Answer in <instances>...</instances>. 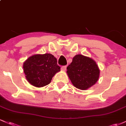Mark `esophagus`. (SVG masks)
I'll list each match as a JSON object with an SVG mask.
<instances>
[{"label":"esophagus","mask_w":126,"mask_h":126,"mask_svg":"<svg viewBox=\"0 0 126 126\" xmlns=\"http://www.w3.org/2000/svg\"><path fill=\"white\" fill-rule=\"evenodd\" d=\"M66 68H67V66H62V68H61V69H62V71H66Z\"/></svg>","instance_id":"esophagus-1"}]
</instances>
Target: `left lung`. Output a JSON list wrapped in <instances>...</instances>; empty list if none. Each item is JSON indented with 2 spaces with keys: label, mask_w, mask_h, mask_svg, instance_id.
<instances>
[{
  "label": "left lung",
  "mask_w": 126,
  "mask_h": 126,
  "mask_svg": "<svg viewBox=\"0 0 126 126\" xmlns=\"http://www.w3.org/2000/svg\"><path fill=\"white\" fill-rule=\"evenodd\" d=\"M67 70L66 73L72 84L81 90H86L95 85L100 73L95 60L82 54L74 56Z\"/></svg>",
  "instance_id": "8db88e82"
}]
</instances>
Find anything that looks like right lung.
<instances>
[{
  "label": "right lung",
  "instance_id": "right-lung-1",
  "mask_svg": "<svg viewBox=\"0 0 126 126\" xmlns=\"http://www.w3.org/2000/svg\"><path fill=\"white\" fill-rule=\"evenodd\" d=\"M23 68L27 81L37 88L48 85L55 74L60 71L57 59L50 53L30 56L24 62Z\"/></svg>",
  "mask_w": 126,
  "mask_h": 126
}]
</instances>
